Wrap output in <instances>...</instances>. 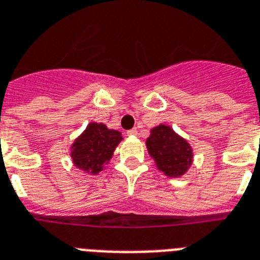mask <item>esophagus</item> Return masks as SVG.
Masks as SVG:
<instances>
[{
    "instance_id": "34e87169",
    "label": "esophagus",
    "mask_w": 260,
    "mask_h": 260,
    "mask_svg": "<svg viewBox=\"0 0 260 260\" xmlns=\"http://www.w3.org/2000/svg\"><path fill=\"white\" fill-rule=\"evenodd\" d=\"M137 130L136 128H132V130H128L127 132V136H130V137H134V136H137Z\"/></svg>"
}]
</instances>
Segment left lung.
<instances>
[{
  "instance_id": "8db88e82",
  "label": "left lung",
  "mask_w": 260,
  "mask_h": 260,
  "mask_svg": "<svg viewBox=\"0 0 260 260\" xmlns=\"http://www.w3.org/2000/svg\"><path fill=\"white\" fill-rule=\"evenodd\" d=\"M146 147L155 166L168 177H181L193 164L192 146L168 124L151 128Z\"/></svg>"
}]
</instances>
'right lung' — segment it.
<instances>
[{
	"instance_id": "right-lung-1",
	"label": "right lung",
	"mask_w": 260,
	"mask_h": 260,
	"mask_svg": "<svg viewBox=\"0 0 260 260\" xmlns=\"http://www.w3.org/2000/svg\"><path fill=\"white\" fill-rule=\"evenodd\" d=\"M123 140L122 133L106 124L91 122L72 142L71 158L78 169L96 176L113 158L114 151Z\"/></svg>"
}]
</instances>
